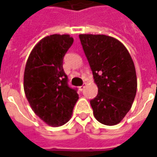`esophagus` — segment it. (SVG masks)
I'll use <instances>...</instances> for the list:
<instances>
[{
	"label": "esophagus",
	"instance_id": "obj_1",
	"mask_svg": "<svg viewBox=\"0 0 157 157\" xmlns=\"http://www.w3.org/2000/svg\"><path fill=\"white\" fill-rule=\"evenodd\" d=\"M86 86V83H84L83 85H82L80 87H79V89H80V91H83L84 90V88H85Z\"/></svg>",
	"mask_w": 157,
	"mask_h": 157
}]
</instances>
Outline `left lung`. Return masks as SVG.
I'll return each mask as SVG.
<instances>
[{"label": "left lung", "mask_w": 157, "mask_h": 157, "mask_svg": "<svg viewBox=\"0 0 157 157\" xmlns=\"http://www.w3.org/2000/svg\"><path fill=\"white\" fill-rule=\"evenodd\" d=\"M98 92L90 101L96 119L115 125L131 109L137 90L135 65L124 45L107 35L80 34Z\"/></svg>", "instance_id": "1"}]
</instances>
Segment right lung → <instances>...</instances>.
Masks as SVG:
<instances>
[{"label": "right lung", "mask_w": 157, "mask_h": 157, "mask_svg": "<svg viewBox=\"0 0 157 157\" xmlns=\"http://www.w3.org/2000/svg\"><path fill=\"white\" fill-rule=\"evenodd\" d=\"M73 42L68 34L47 36L33 48L26 63V98L36 115L53 127L70 120L79 98L63 69V59Z\"/></svg>", "instance_id": "add662e5"}]
</instances>
